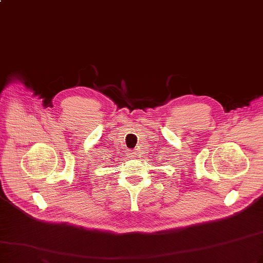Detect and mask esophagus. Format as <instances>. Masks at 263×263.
Listing matches in <instances>:
<instances>
[{
  "mask_svg": "<svg viewBox=\"0 0 263 263\" xmlns=\"http://www.w3.org/2000/svg\"><path fill=\"white\" fill-rule=\"evenodd\" d=\"M128 155H129V157H131V158H137L138 157V153L135 151H129L128 152Z\"/></svg>",
  "mask_w": 263,
  "mask_h": 263,
  "instance_id": "esophagus-1",
  "label": "esophagus"
}]
</instances>
